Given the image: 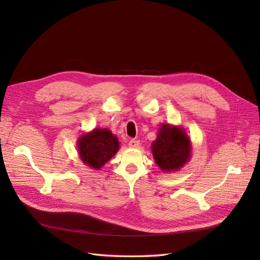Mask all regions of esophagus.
Wrapping results in <instances>:
<instances>
[{
    "label": "esophagus",
    "instance_id": "obj_1",
    "mask_svg": "<svg viewBox=\"0 0 260 260\" xmlns=\"http://www.w3.org/2000/svg\"><path fill=\"white\" fill-rule=\"evenodd\" d=\"M140 145V141L139 140H136V139H131L129 141V146L132 147V148H136Z\"/></svg>",
    "mask_w": 260,
    "mask_h": 260
}]
</instances>
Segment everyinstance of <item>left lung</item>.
<instances>
[{"mask_svg": "<svg viewBox=\"0 0 260 260\" xmlns=\"http://www.w3.org/2000/svg\"><path fill=\"white\" fill-rule=\"evenodd\" d=\"M152 152L161 170H178L190 158L191 143L182 128L162 124L152 144Z\"/></svg>", "mask_w": 260, "mask_h": 260, "instance_id": "8db88e82", "label": "left lung"}]
</instances>
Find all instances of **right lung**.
Returning a JSON list of instances; mask_svg holds the SVG:
<instances>
[{
	"mask_svg": "<svg viewBox=\"0 0 260 260\" xmlns=\"http://www.w3.org/2000/svg\"><path fill=\"white\" fill-rule=\"evenodd\" d=\"M78 141V151L83 162L99 170L119 149L118 139L107 129H94Z\"/></svg>",
	"mask_w": 260,
	"mask_h": 260,
	"instance_id": "add662e5",
	"label": "right lung"
}]
</instances>
